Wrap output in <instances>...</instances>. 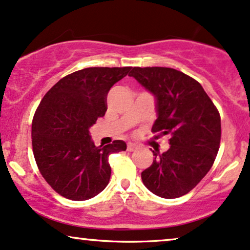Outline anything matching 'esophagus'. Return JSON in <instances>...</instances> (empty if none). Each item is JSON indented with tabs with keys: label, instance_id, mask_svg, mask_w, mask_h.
Returning <instances> with one entry per match:
<instances>
[{
	"label": "esophagus",
	"instance_id": "1",
	"mask_svg": "<svg viewBox=\"0 0 250 250\" xmlns=\"http://www.w3.org/2000/svg\"><path fill=\"white\" fill-rule=\"evenodd\" d=\"M137 148H138V146L134 143H128V145H127L128 151H135V150H137Z\"/></svg>",
	"mask_w": 250,
	"mask_h": 250
}]
</instances>
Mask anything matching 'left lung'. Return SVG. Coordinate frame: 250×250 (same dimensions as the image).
Instances as JSON below:
<instances>
[{
    "mask_svg": "<svg viewBox=\"0 0 250 250\" xmlns=\"http://www.w3.org/2000/svg\"><path fill=\"white\" fill-rule=\"evenodd\" d=\"M156 98L153 132L170 135L169 148L153 152L142 181L154 195L176 198L207 175L219 150L220 115L202 85L190 76L164 67H135L129 74Z\"/></svg>",
    "mask_w": 250,
    "mask_h": 250,
    "instance_id": "obj_1",
    "label": "left lung"
}]
</instances>
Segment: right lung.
Returning a JSON list of instances; mask_svg holds the SVG:
<instances>
[{"label": "right lung", "instance_id": "add662e5", "mask_svg": "<svg viewBox=\"0 0 250 250\" xmlns=\"http://www.w3.org/2000/svg\"><path fill=\"white\" fill-rule=\"evenodd\" d=\"M130 67L85 68L60 80L45 94L32 121V146L38 168L56 192L71 201L90 200L107 187L108 157L125 151L114 141L96 146L90 129L107 110L110 87Z\"/></svg>", "mask_w": 250, "mask_h": 250}]
</instances>
